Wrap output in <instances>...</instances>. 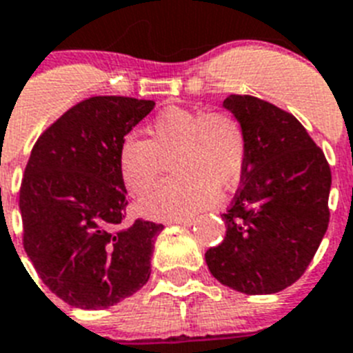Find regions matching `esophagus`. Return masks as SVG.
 Masks as SVG:
<instances>
[{"label":"esophagus","mask_w":353,"mask_h":353,"mask_svg":"<svg viewBox=\"0 0 353 353\" xmlns=\"http://www.w3.org/2000/svg\"><path fill=\"white\" fill-rule=\"evenodd\" d=\"M195 222L194 217H179V219H170L167 221V224H183V226H192Z\"/></svg>","instance_id":"obj_1"}]
</instances>
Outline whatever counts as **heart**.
I'll list each match as a JSON object with an SVG mask.
<instances>
[{
	"label": "heart",
	"mask_w": 353,
	"mask_h": 353,
	"mask_svg": "<svg viewBox=\"0 0 353 353\" xmlns=\"http://www.w3.org/2000/svg\"><path fill=\"white\" fill-rule=\"evenodd\" d=\"M149 140L127 136L118 150V170L132 194L143 195L172 158L177 176L159 183L140 203L152 219H176L206 208L219 192L233 190L248 158L242 123L226 111L163 109L147 127Z\"/></svg>",
	"instance_id": "heart-1"
}]
</instances>
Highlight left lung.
Listing matches in <instances>:
<instances>
[{"instance_id": "1", "label": "left lung", "mask_w": 353, "mask_h": 353, "mask_svg": "<svg viewBox=\"0 0 353 353\" xmlns=\"http://www.w3.org/2000/svg\"><path fill=\"white\" fill-rule=\"evenodd\" d=\"M224 108L244 127L248 158L222 213L226 236L206 251V263L239 292H280L301 278L327 232L330 167L291 112L251 94H230Z\"/></svg>"}]
</instances>
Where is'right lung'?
<instances>
[{
  "mask_svg": "<svg viewBox=\"0 0 353 353\" xmlns=\"http://www.w3.org/2000/svg\"><path fill=\"white\" fill-rule=\"evenodd\" d=\"M152 100L91 97L37 138L21 181L23 245L43 283L71 307L108 309L140 291L163 224L123 226L118 170L125 134Z\"/></svg>",
  "mask_w": 353,
  "mask_h": 353,
  "instance_id": "obj_1",
  "label": "right lung"
}]
</instances>
